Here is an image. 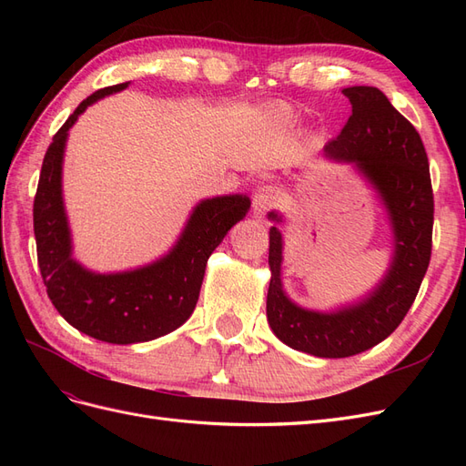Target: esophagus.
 <instances>
[{"mask_svg":"<svg viewBox=\"0 0 466 466\" xmlns=\"http://www.w3.org/2000/svg\"><path fill=\"white\" fill-rule=\"evenodd\" d=\"M278 202V190L274 187L262 185L257 188L255 198H252V214H255L257 219H262L266 216V211L270 209Z\"/></svg>","mask_w":466,"mask_h":466,"instance_id":"34e87169","label":"esophagus"}]
</instances>
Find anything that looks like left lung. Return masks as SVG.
<instances>
[{
  "mask_svg": "<svg viewBox=\"0 0 466 466\" xmlns=\"http://www.w3.org/2000/svg\"><path fill=\"white\" fill-rule=\"evenodd\" d=\"M351 116L324 157L346 163L370 182L387 209L392 258L385 276L360 301L334 311H315L293 303L281 284L284 221L270 211V288L266 317L286 346L317 358H350L383 342L412 307L431 257L433 192L428 155L414 126L377 87H346Z\"/></svg>",
  "mask_w": 466,
  "mask_h": 466,
  "instance_id": "obj_1",
  "label": "left lung"
}]
</instances>
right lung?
<instances>
[{
	"mask_svg": "<svg viewBox=\"0 0 466 466\" xmlns=\"http://www.w3.org/2000/svg\"><path fill=\"white\" fill-rule=\"evenodd\" d=\"M128 86L130 81L98 89L66 120L42 161L33 208L38 268L52 305L79 332L122 346L155 340L190 319L209 255L250 209L245 194L198 202L173 248L134 270L101 274L74 258L62 190L67 134L87 106Z\"/></svg>",
	"mask_w": 466,
	"mask_h": 466,
	"instance_id": "right-lung-1",
	"label": "right lung"
}]
</instances>
